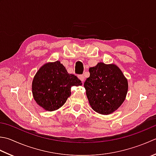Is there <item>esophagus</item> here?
Here are the masks:
<instances>
[{
  "instance_id": "obj_1",
  "label": "esophagus",
  "mask_w": 156,
  "mask_h": 156,
  "mask_svg": "<svg viewBox=\"0 0 156 156\" xmlns=\"http://www.w3.org/2000/svg\"><path fill=\"white\" fill-rule=\"evenodd\" d=\"M78 78L80 79V80H81V82H82V83H83V82H84V76H83V75H80V76H78Z\"/></svg>"
}]
</instances>
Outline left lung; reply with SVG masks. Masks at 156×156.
I'll use <instances>...</instances> for the list:
<instances>
[{
	"mask_svg": "<svg viewBox=\"0 0 156 156\" xmlns=\"http://www.w3.org/2000/svg\"><path fill=\"white\" fill-rule=\"evenodd\" d=\"M84 84L88 103L94 112L109 115L116 111L126 99L129 84L115 64L99 62L89 68Z\"/></svg>",
	"mask_w": 156,
	"mask_h": 156,
	"instance_id": "left-lung-1",
	"label": "left lung"
}]
</instances>
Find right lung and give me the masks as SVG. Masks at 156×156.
I'll return each mask as SVG.
<instances>
[{"instance_id": "add662e5", "label": "right lung", "mask_w": 156, "mask_h": 156, "mask_svg": "<svg viewBox=\"0 0 156 156\" xmlns=\"http://www.w3.org/2000/svg\"><path fill=\"white\" fill-rule=\"evenodd\" d=\"M81 85V81L74 74H68L59 61L48 62L39 68L33 78V97L44 110L55 111L71 95L72 87Z\"/></svg>"}]
</instances>
